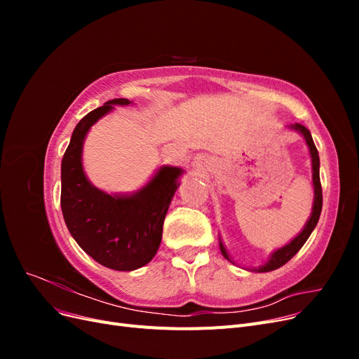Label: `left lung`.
I'll list each match as a JSON object with an SVG mask.
<instances>
[{"instance_id":"obj_1","label":"left lung","mask_w":359,"mask_h":359,"mask_svg":"<svg viewBox=\"0 0 359 359\" xmlns=\"http://www.w3.org/2000/svg\"><path fill=\"white\" fill-rule=\"evenodd\" d=\"M290 128L297 130V132H299L304 139H306V142L309 145V149H310V156H311V166H313V186H314V202H313V211H311V217L309 219L306 227H304L302 232L293 238V240L285 245L278 248L277 252H274L273 255H271L269 260L265 264L260 266L259 269H255V271H259V273H268V271H274L280 266H283L286 262H289V260L295 256L299 248L306 244V241L309 240L310 233L313 232L314 227H316L318 222H319V217H320V211H322V186H320V177H319V154H318V149H316V145H314L313 142V137L309 132V128H306L301 124H293ZM220 250H222V255L227 259H229V255H227L224 245L220 243ZM232 262V260H231Z\"/></svg>"}]
</instances>
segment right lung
Wrapping results in <instances>:
<instances>
[{"label": "right lung", "instance_id": "right-lung-1", "mask_svg": "<svg viewBox=\"0 0 359 359\" xmlns=\"http://www.w3.org/2000/svg\"><path fill=\"white\" fill-rule=\"evenodd\" d=\"M114 99L86 114L74 127L61 163V210L72 236L95 262L115 271H133L157 253L163 222L180 184L182 169L163 166L132 196H111L86 180L82 168L83 139L94 123L111 112Z\"/></svg>", "mask_w": 359, "mask_h": 359}]
</instances>
